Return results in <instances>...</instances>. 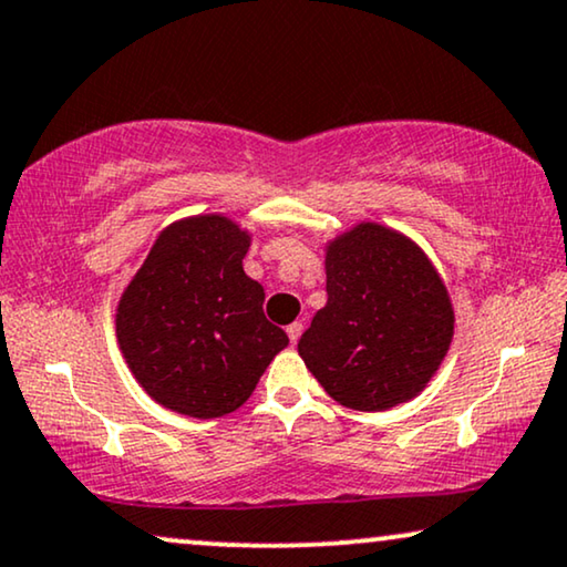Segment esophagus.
I'll list each match as a JSON object with an SVG mask.
<instances>
[{
    "instance_id": "esophagus-1",
    "label": "esophagus",
    "mask_w": 567,
    "mask_h": 567,
    "mask_svg": "<svg viewBox=\"0 0 567 567\" xmlns=\"http://www.w3.org/2000/svg\"><path fill=\"white\" fill-rule=\"evenodd\" d=\"M301 330H305V324H301V322H291L289 328H286V336H289L293 346H297V340L301 338Z\"/></svg>"
}]
</instances>
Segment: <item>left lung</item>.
Segmentation results:
<instances>
[{"mask_svg": "<svg viewBox=\"0 0 567 567\" xmlns=\"http://www.w3.org/2000/svg\"><path fill=\"white\" fill-rule=\"evenodd\" d=\"M328 305L299 355L340 405L382 413L421 394L454 338V305L415 239L359 221L324 243Z\"/></svg>", "mask_w": 567, "mask_h": 567, "instance_id": "8db88e82", "label": "left lung"}]
</instances>
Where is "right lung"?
Returning <instances> with one entry per match:
<instances>
[{
  "label": "right lung",
  "mask_w": 567,
  "mask_h": 567,
  "mask_svg": "<svg viewBox=\"0 0 567 567\" xmlns=\"http://www.w3.org/2000/svg\"><path fill=\"white\" fill-rule=\"evenodd\" d=\"M252 231L224 214L167 224L115 307L131 374L177 415L221 417L245 405L289 346L262 315L266 291L245 274Z\"/></svg>",
  "instance_id": "right-lung-1"
}]
</instances>
